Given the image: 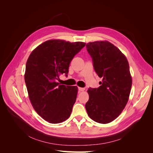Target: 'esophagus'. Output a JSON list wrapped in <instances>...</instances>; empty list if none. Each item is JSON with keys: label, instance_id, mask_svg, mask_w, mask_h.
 <instances>
[{"label": "esophagus", "instance_id": "obj_1", "mask_svg": "<svg viewBox=\"0 0 153 153\" xmlns=\"http://www.w3.org/2000/svg\"><path fill=\"white\" fill-rule=\"evenodd\" d=\"M78 91H85V88L78 87Z\"/></svg>", "mask_w": 153, "mask_h": 153}]
</instances>
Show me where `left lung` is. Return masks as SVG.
<instances>
[{"instance_id":"8db88e82","label":"left lung","mask_w":153,"mask_h":153,"mask_svg":"<svg viewBox=\"0 0 153 153\" xmlns=\"http://www.w3.org/2000/svg\"><path fill=\"white\" fill-rule=\"evenodd\" d=\"M94 69L102 78L98 88L87 90L89 99L85 108L89 117L101 124L113 121L126 105L132 78L125 55L108 41H95L86 45Z\"/></svg>"}]
</instances>
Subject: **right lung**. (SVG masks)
Returning a JSON list of instances; mask_svg holds the SVG:
<instances>
[{"label": "right lung", "instance_id": "add662e5", "mask_svg": "<svg viewBox=\"0 0 153 153\" xmlns=\"http://www.w3.org/2000/svg\"><path fill=\"white\" fill-rule=\"evenodd\" d=\"M85 45L48 40L36 48L27 59L24 77L30 101L36 112L50 123H62L70 116L78 87L61 85L57 80L62 74L68 75L69 64Z\"/></svg>", "mask_w": 153, "mask_h": 153}]
</instances>
